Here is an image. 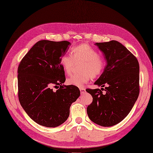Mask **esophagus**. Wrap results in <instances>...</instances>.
<instances>
[{
    "instance_id": "obj_1",
    "label": "esophagus",
    "mask_w": 153,
    "mask_h": 153,
    "mask_svg": "<svg viewBox=\"0 0 153 153\" xmlns=\"http://www.w3.org/2000/svg\"><path fill=\"white\" fill-rule=\"evenodd\" d=\"M79 90H80V92H81V94H85V92H86V90L85 88H79Z\"/></svg>"
}]
</instances>
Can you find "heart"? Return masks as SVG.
Masks as SVG:
<instances>
[{
  "label": "heart",
  "instance_id": "b5f03b06",
  "mask_svg": "<svg viewBox=\"0 0 153 153\" xmlns=\"http://www.w3.org/2000/svg\"><path fill=\"white\" fill-rule=\"evenodd\" d=\"M72 56L65 54L60 58V64L67 74H70L75 63L81 64L79 70L81 73L73 75L67 79L69 85L83 87L91 79L101 76L104 72L106 62L105 59L99 56L97 51L88 44H81L74 46L71 50Z\"/></svg>",
  "mask_w": 153,
  "mask_h": 153
}]
</instances>
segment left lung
<instances>
[{
  "mask_svg": "<svg viewBox=\"0 0 153 153\" xmlns=\"http://www.w3.org/2000/svg\"><path fill=\"white\" fill-rule=\"evenodd\" d=\"M107 65L95 85L101 89L86 91L92 96L87 114L94 123L111 127L121 122L134 106L140 93V66L136 57L116 41L97 42Z\"/></svg>",
  "mask_w": 153,
  "mask_h": 153,
  "instance_id": "left-lung-1",
  "label": "left lung"
}]
</instances>
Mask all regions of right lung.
<instances>
[{"label":"right lung","instance_id":"obj_1","mask_svg":"<svg viewBox=\"0 0 153 153\" xmlns=\"http://www.w3.org/2000/svg\"><path fill=\"white\" fill-rule=\"evenodd\" d=\"M70 45L66 41H39L19 65V102L30 118L42 126L63 123L72 103L80 96L76 86L62 85L66 78L60 58ZM53 88H60L54 91Z\"/></svg>","mask_w":153,"mask_h":153}]
</instances>
